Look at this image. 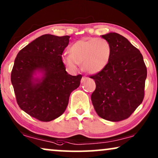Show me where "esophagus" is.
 Listing matches in <instances>:
<instances>
[{"mask_svg":"<svg viewBox=\"0 0 158 158\" xmlns=\"http://www.w3.org/2000/svg\"><path fill=\"white\" fill-rule=\"evenodd\" d=\"M86 79H87V78H86V77H82L81 80V83H83L84 81H85V80H86Z\"/></svg>","mask_w":158,"mask_h":158,"instance_id":"34e87169","label":"esophagus"}]
</instances>
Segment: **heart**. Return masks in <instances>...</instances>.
Segmentation results:
<instances>
[{
  "label": "heart",
  "mask_w": 158,
  "mask_h": 158,
  "mask_svg": "<svg viewBox=\"0 0 158 158\" xmlns=\"http://www.w3.org/2000/svg\"><path fill=\"white\" fill-rule=\"evenodd\" d=\"M69 56L62 57V62L68 69L76 71L77 64L81 66L84 72L95 74L107 66L112 55V48L104 39H81L69 48Z\"/></svg>",
  "instance_id": "obj_1"
}]
</instances>
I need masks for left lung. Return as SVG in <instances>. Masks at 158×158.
I'll use <instances>...</instances> for the list:
<instances>
[{"label":"left lung","mask_w":158,"mask_h":158,"mask_svg":"<svg viewBox=\"0 0 158 158\" xmlns=\"http://www.w3.org/2000/svg\"><path fill=\"white\" fill-rule=\"evenodd\" d=\"M112 48L107 66L90 78L96 89L91 99L102 119H127L143 101L147 68L143 55L125 37L117 33L102 35Z\"/></svg>","instance_id":"left-lung-1"}]
</instances>
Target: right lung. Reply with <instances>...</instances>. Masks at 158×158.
<instances>
[{
    "instance_id": "obj_1",
    "label": "right lung",
    "mask_w": 158,
    "mask_h": 158,
    "mask_svg": "<svg viewBox=\"0 0 158 158\" xmlns=\"http://www.w3.org/2000/svg\"><path fill=\"white\" fill-rule=\"evenodd\" d=\"M69 35L45 34L34 40L17 54L11 83L19 107L34 118L49 122L63 114L70 94L80 85L82 76H72L62 62ZM42 74L41 78L33 76Z\"/></svg>"
}]
</instances>
